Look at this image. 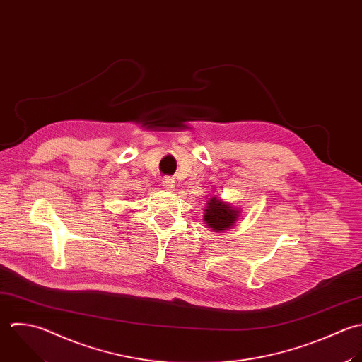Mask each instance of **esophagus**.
<instances>
[{"instance_id": "obj_1", "label": "esophagus", "mask_w": 362, "mask_h": 362, "mask_svg": "<svg viewBox=\"0 0 362 362\" xmlns=\"http://www.w3.org/2000/svg\"><path fill=\"white\" fill-rule=\"evenodd\" d=\"M162 186L166 189V190H172L173 186H175V180L172 177H163L162 179Z\"/></svg>"}]
</instances>
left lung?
<instances>
[{
	"label": "left lung",
	"instance_id": "obj_1",
	"mask_svg": "<svg viewBox=\"0 0 362 362\" xmlns=\"http://www.w3.org/2000/svg\"><path fill=\"white\" fill-rule=\"evenodd\" d=\"M207 204L209 206L206 209L204 220H206L207 226L216 231L230 228L234 224V221L237 220V216L240 213V211L234 210L230 204L223 203L217 197H213Z\"/></svg>",
	"mask_w": 362,
	"mask_h": 362
}]
</instances>
